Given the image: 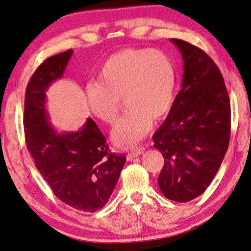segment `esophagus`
Masks as SVG:
<instances>
[{
	"label": "esophagus",
	"instance_id": "1",
	"mask_svg": "<svg viewBox=\"0 0 251 251\" xmlns=\"http://www.w3.org/2000/svg\"><path fill=\"white\" fill-rule=\"evenodd\" d=\"M143 152H144V151H143V150H142V149L134 150V151H130V152L127 153L126 158H127V160H128V161H130V160H133L134 158H136V156L141 155Z\"/></svg>",
	"mask_w": 251,
	"mask_h": 251
}]
</instances>
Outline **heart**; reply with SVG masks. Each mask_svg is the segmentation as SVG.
Wrapping results in <instances>:
<instances>
[{
  "label": "heart",
  "instance_id": "b5f03b06",
  "mask_svg": "<svg viewBox=\"0 0 251 251\" xmlns=\"http://www.w3.org/2000/svg\"><path fill=\"white\" fill-rule=\"evenodd\" d=\"M176 72L171 59L158 50L126 48L103 63L98 83L85 89V102L95 118L113 125L124 100L128 110L114 127L111 140L119 148H133L148 135L152 123L170 113Z\"/></svg>",
  "mask_w": 251,
  "mask_h": 251
}]
</instances>
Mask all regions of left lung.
Instances as JSON below:
<instances>
[{"mask_svg": "<svg viewBox=\"0 0 251 251\" xmlns=\"http://www.w3.org/2000/svg\"><path fill=\"white\" fill-rule=\"evenodd\" d=\"M184 75L171 110L153 135L164 164L158 184L168 200L186 203L205 192L230 141L231 107L221 71L209 56L181 39Z\"/></svg>", "mask_w": 251, "mask_h": 251, "instance_id": "obj_1", "label": "left lung"}]
</instances>
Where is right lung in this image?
Listing matches in <instances>:
<instances>
[{
  "label": "right lung",
  "mask_w": 251,
  "mask_h": 251,
  "mask_svg": "<svg viewBox=\"0 0 251 251\" xmlns=\"http://www.w3.org/2000/svg\"><path fill=\"white\" fill-rule=\"evenodd\" d=\"M72 50L40 64L25 89L24 126L27 149L55 196L78 211L93 213L108 203L126 162L115 154L91 118L77 132L57 133L50 123L46 91L63 76Z\"/></svg>",
  "instance_id": "add662e5"
}]
</instances>
